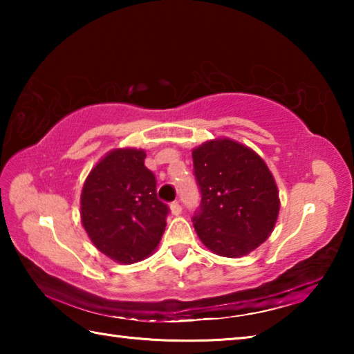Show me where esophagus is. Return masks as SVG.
<instances>
[{"mask_svg": "<svg viewBox=\"0 0 354 354\" xmlns=\"http://www.w3.org/2000/svg\"><path fill=\"white\" fill-rule=\"evenodd\" d=\"M170 209H171V214H173V215H179V214L183 212V206L179 205L178 201H173V203H171V206H170Z\"/></svg>", "mask_w": 354, "mask_h": 354, "instance_id": "obj_1", "label": "esophagus"}]
</instances>
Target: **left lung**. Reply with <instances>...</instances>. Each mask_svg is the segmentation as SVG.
<instances>
[{
	"label": "left lung",
	"mask_w": 354,
	"mask_h": 354,
	"mask_svg": "<svg viewBox=\"0 0 354 354\" xmlns=\"http://www.w3.org/2000/svg\"><path fill=\"white\" fill-rule=\"evenodd\" d=\"M194 175L201 201L192 221L215 254L241 257L266 242L279 212L278 187L253 149L230 139L195 148Z\"/></svg>",
	"instance_id": "left-lung-1"
}]
</instances>
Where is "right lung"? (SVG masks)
<instances>
[{
	"label": "right lung",
	"mask_w": 354,
	"mask_h": 354,
	"mask_svg": "<svg viewBox=\"0 0 354 354\" xmlns=\"http://www.w3.org/2000/svg\"><path fill=\"white\" fill-rule=\"evenodd\" d=\"M143 149H113L84 183L81 220L101 253L122 263L145 259L158 247L170 209L158 198Z\"/></svg>",
	"instance_id": "1"
}]
</instances>
